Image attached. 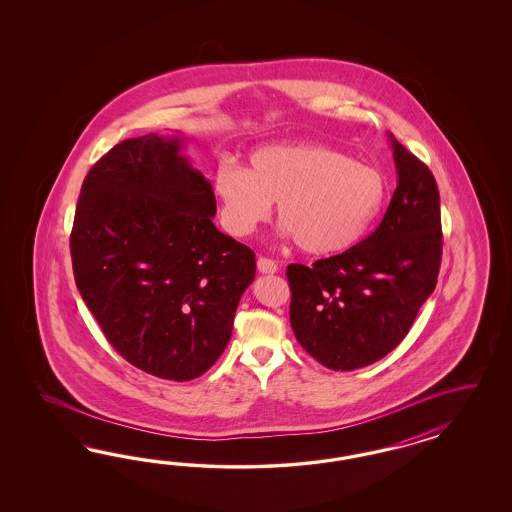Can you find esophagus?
Returning <instances> with one entry per match:
<instances>
[{"mask_svg": "<svg viewBox=\"0 0 512 512\" xmlns=\"http://www.w3.org/2000/svg\"><path fill=\"white\" fill-rule=\"evenodd\" d=\"M257 268H259L261 274H276L278 272V264L274 263L272 259H266V257H259Z\"/></svg>", "mask_w": 512, "mask_h": 512, "instance_id": "34e87169", "label": "esophagus"}]
</instances>
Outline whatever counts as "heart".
<instances>
[{
	"label": "heart",
	"mask_w": 512,
	"mask_h": 512,
	"mask_svg": "<svg viewBox=\"0 0 512 512\" xmlns=\"http://www.w3.org/2000/svg\"><path fill=\"white\" fill-rule=\"evenodd\" d=\"M214 195L223 229L246 238L278 210L279 233L310 255L353 248L372 229L387 199V180L370 165L317 142L255 150L248 167L221 161Z\"/></svg>",
	"instance_id": "1"
}]
</instances>
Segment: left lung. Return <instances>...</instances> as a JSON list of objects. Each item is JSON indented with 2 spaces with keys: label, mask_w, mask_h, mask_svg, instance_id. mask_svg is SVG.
<instances>
[{
  "label": "left lung",
  "mask_w": 512,
  "mask_h": 512,
  "mask_svg": "<svg viewBox=\"0 0 512 512\" xmlns=\"http://www.w3.org/2000/svg\"><path fill=\"white\" fill-rule=\"evenodd\" d=\"M388 140L398 186L379 227L340 255L287 266L296 340L336 372L387 357L437 283L443 234L434 174L394 135Z\"/></svg>",
  "instance_id": "8db88e82"
}]
</instances>
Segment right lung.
<instances>
[{"label":"right lung","mask_w":512,"mask_h":512,"mask_svg":"<svg viewBox=\"0 0 512 512\" xmlns=\"http://www.w3.org/2000/svg\"><path fill=\"white\" fill-rule=\"evenodd\" d=\"M184 146L180 133L116 144L88 172L71 233L78 293L110 345L172 381L221 357L255 279V253L217 231L212 184Z\"/></svg>","instance_id":"add662e5"}]
</instances>
